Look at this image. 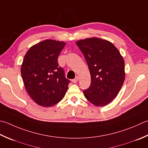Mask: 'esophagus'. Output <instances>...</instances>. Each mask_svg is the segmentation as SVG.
I'll return each mask as SVG.
<instances>
[{"instance_id":"34e87169","label":"esophagus","mask_w":148,"mask_h":148,"mask_svg":"<svg viewBox=\"0 0 148 148\" xmlns=\"http://www.w3.org/2000/svg\"><path fill=\"white\" fill-rule=\"evenodd\" d=\"M78 79H79V77H78V76H76V77H75L74 79L72 80V82L74 83H76L78 82Z\"/></svg>"}]
</instances>
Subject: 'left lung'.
I'll list each match as a JSON object with an SVG mask.
<instances>
[{
  "label": "left lung",
  "mask_w": 148,
  "mask_h": 148,
  "mask_svg": "<svg viewBox=\"0 0 148 148\" xmlns=\"http://www.w3.org/2000/svg\"><path fill=\"white\" fill-rule=\"evenodd\" d=\"M84 55L91 76L89 87L83 90L86 99L104 106L117 97L125 79L124 61L110 42L89 38L76 42Z\"/></svg>",
  "instance_id": "left-lung-1"
}]
</instances>
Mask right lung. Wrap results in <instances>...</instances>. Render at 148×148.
<instances>
[{"instance_id":"obj_1","label":"right lung","mask_w":148,"mask_h":148,"mask_svg":"<svg viewBox=\"0 0 148 148\" xmlns=\"http://www.w3.org/2000/svg\"><path fill=\"white\" fill-rule=\"evenodd\" d=\"M65 45L63 42L43 40L32 46L24 58L21 66L23 82L28 94L40 106H54L67 90L70 80L58 63Z\"/></svg>"}]
</instances>
